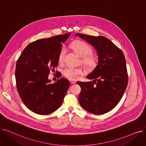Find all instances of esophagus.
<instances>
[{"label":"esophagus","mask_w":146,"mask_h":146,"mask_svg":"<svg viewBox=\"0 0 146 146\" xmlns=\"http://www.w3.org/2000/svg\"><path fill=\"white\" fill-rule=\"evenodd\" d=\"M70 83L71 84H72V85H73V84H75L76 83V81H74V80H70Z\"/></svg>","instance_id":"34e87169"}]
</instances>
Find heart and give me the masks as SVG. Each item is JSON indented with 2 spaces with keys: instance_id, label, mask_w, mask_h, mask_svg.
<instances>
[{
  "instance_id": "b5f03b06",
  "label": "heart",
  "mask_w": 146,
  "mask_h": 146,
  "mask_svg": "<svg viewBox=\"0 0 146 146\" xmlns=\"http://www.w3.org/2000/svg\"><path fill=\"white\" fill-rule=\"evenodd\" d=\"M71 47L74 52L82 57V63L85 66L86 69L89 70H92L96 67L98 64V59L96 56L91 54L92 52L90 46L81 41H76L73 42ZM66 54V48H62L58 55V61L62 62ZM83 72L82 67H66L63 71V74L66 78L70 80H76L78 79L79 76L82 74Z\"/></svg>"
}]
</instances>
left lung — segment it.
<instances>
[{"mask_svg":"<svg viewBox=\"0 0 146 146\" xmlns=\"http://www.w3.org/2000/svg\"><path fill=\"white\" fill-rule=\"evenodd\" d=\"M75 36L89 43L98 56L96 67L86 76L93 82H77L82 89L79 95L80 105L95 115L108 112L119 103L127 86L128 74L124 53L105 36L79 33Z\"/></svg>","mask_w":146,"mask_h":146,"instance_id":"left-lung-1","label":"left lung"}]
</instances>
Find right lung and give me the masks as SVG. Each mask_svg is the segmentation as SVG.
<instances>
[{"mask_svg":"<svg viewBox=\"0 0 146 146\" xmlns=\"http://www.w3.org/2000/svg\"><path fill=\"white\" fill-rule=\"evenodd\" d=\"M70 33L34 41L19 56L15 70L19 95L25 105L39 115H48L62 104L70 86L64 78L51 83L50 71L58 66L62 44Z\"/></svg>","mask_w":146,"mask_h":146,"instance_id":"obj_1","label":"right lung"}]
</instances>
